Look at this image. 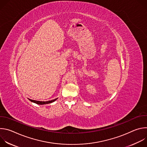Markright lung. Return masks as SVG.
Segmentation results:
<instances>
[{
    "label": "right lung",
    "instance_id": "right-lung-1",
    "mask_svg": "<svg viewBox=\"0 0 147 147\" xmlns=\"http://www.w3.org/2000/svg\"><path fill=\"white\" fill-rule=\"evenodd\" d=\"M31 102H34L35 103H36V104H38V105H45V104H48V103H52L53 102H55L56 100L57 99V98H56L55 99H53V100H48V101H38V100H33V99H29L28 98Z\"/></svg>",
    "mask_w": 147,
    "mask_h": 147
}]
</instances>
